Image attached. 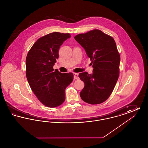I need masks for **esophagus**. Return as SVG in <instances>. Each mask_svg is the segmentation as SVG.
Returning <instances> with one entry per match:
<instances>
[{"label":"esophagus","mask_w":148,"mask_h":148,"mask_svg":"<svg viewBox=\"0 0 148 148\" xmlns=\"http://www.w3.org/2000/svg\"><path fill=\"white\" fill-rule=\"evenodd\" d=\"M74 79H79V77H78V74L77 73H74Z\"/></svg>","instance_id":"obj_1"}]
</instances>
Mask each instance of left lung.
<instances>
[{"instance_id":"1","label":"left lung","mask_w":148,"mask_h":148,"mask_svg":"<svg viewBox=\"0 0 148 148\" xmlns=\"http://www.w3.org/2000/svg\"><path fill=\"white\" fill-rule=\"evenodd\" d=\"M92 61V74L81 73L84 83L80 93L82 99L90 104H99L110 97L119 75L120 56L112 36L95 29L74 37Z\"/></svg>"}]
</instances>
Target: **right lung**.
Masks as SVG:
<instances>
[{
	"label": "right lung",
	"mask_w": 148,
	"mask_h": 148,
	"mask_svg": "<svg viewBox=\"0 0 148 148\" xmlns=\"http://www.w3.org/2000/svg\"><path fill=\"white\" fill-rule=\"evenodd\" d=\"M71 37L69 33L58 32L45 35L36 40L27 56L26 76L29 84L39 100L49 108L63 103L65 90L73 80V73H61L53 69L60 47Z\"/></svg>",
	"instance_id": "obj_1"
}]
</instances>
